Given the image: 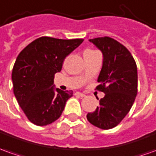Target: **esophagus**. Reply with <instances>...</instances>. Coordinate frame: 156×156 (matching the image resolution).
<instances>
[{"mask_svg":"<svg viewBox=\"0 0 156 156\" xmlns=\"http://www.w3.org/2000/svg\"><path fill=\"white\" fill-rule=\"evenodd\" d=\"M76 94V96H78V97H80V98H84V97H86V95H85L84 93H82V92H77L75 93Z\"/></svg>","mask_w":156,"mask_h":156,"instance_id":"esophagus-1","label":"esophagus"}]
</instances>
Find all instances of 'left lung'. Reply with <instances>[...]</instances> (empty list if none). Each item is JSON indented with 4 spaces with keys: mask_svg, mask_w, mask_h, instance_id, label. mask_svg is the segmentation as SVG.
<instances>
[{
    "mask_svg": "<svg viewBox=\"0 0 156 156\" xmlns=\"http://www.w3.org/2000/svg\"><path fill=\"white\" fill-rule=\"evenodd\" d=\"M103 53V66L97 90L105 92L95 111L88 113V121L101 129L116 126L129 112L137 93V64L127 48L113 38L90 39Z\"/></svg>",
    "mask_w": 156,
    "mask_h": 156,
    "instance_id": "left-lung-1",
    "label": "left lung"
}]
</instances>
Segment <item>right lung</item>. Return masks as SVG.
Wrapping results in <instances>:
<instances>
[{
  "label": "right lung",
  "mask_w": 156,
  "mask_h": 156,
  "mask_svg": "<svg viewBox=\"0 0 156 156\" xmlns=\"http://www.w3.org/2000/svg\"><path fill=\"white\" fill-rule=\"evenodd\" d=\"M83 41L42 36L20 51L12 72L13 93L33 124L49 125L62 115L73 92L54 88V76L61 71L64 58Z\"/></svg>",
  "instance_id": "add662e5"
}]
</instances>
